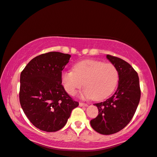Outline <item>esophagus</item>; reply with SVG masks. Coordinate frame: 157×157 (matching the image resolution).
<instances>
[{
	"mask_svg": "<svg viewBox=\"0 0 157 157\" xmlns=\"http://www.w3.org/2000/svg\"><path fill=\"white\" fill-rule=\"evenodd\" d=\"M79 105L81 107H87L88 104L87 103H79Z\"/></svg>",
	"mask_w": 157,
	"mask_h": 157,
	"instance_id": "34e87169",
	"label": "esophagus"
}]
</instances>
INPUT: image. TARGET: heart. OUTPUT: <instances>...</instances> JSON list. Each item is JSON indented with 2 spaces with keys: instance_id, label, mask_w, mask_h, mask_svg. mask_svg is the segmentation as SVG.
<instances>
[{
  "instance_id": "1",
  "label": "heart",
  "mask_w": 157,
  "mask_h": 157,
  "mask_svg": "<svg viewBox=\"0 0 157 157\" xmlns=\"http://www.w3.org/2000/svg\"><path fill=\"white\" fill-rule=\"evenodd\" d=\"M118 78V71L113 63L84 60L74 66L73 71L62 73V83L69 95H74L83 85V97L101 101L114 91Z\"/></svg>"
}]
</instances>
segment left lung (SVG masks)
<instances>
[{
	"label": "left lung",
	"mask_w": 157,
	"mask_h": 157,
	"mask_svg": "<svg viewBox=\"0 0 157 157\" xmlns=\"http://www.w3.org/2000/svg\"><path fill=\"white\" fill-rule=\"evenodd\" d=\"M106 57L118 71L117 89L105 101L95 103L98 116L90 120L92 128L102 135H112L128 125L135 115L140 100L139 76L132 66L116 56Z\"/></svg>",
	"instance_id": "1"
}]
</instances>
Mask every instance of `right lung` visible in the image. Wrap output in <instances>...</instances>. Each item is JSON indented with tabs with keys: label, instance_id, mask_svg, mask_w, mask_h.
<instances>
[{
	"label": "right lung",
	"instance_id": "obj_1",
	"mask_svg": "<svg viewBox=\"0 0 157 157\" xmlns=\"http://www.w3.org/2000/svg\"><path fill=\"white\" fill-rule=\"evenodd\" d=\"M71 55L51 52L36 56L20 74V103L36 128L56 132L64 127L78 103L62 85V73Z\"/></svg>",
	"mask_w": 157,
	"mask_h": 157
}]
</instances>
